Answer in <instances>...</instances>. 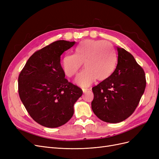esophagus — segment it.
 <instances>
[{"mask_svg":"<svg viewBox=\"0 0 159 159\" xmlns=\"http://www.w3.org/2000/svg\"><path fill=\"white\" fill-rule=\"evenodd\" d=\"M82 90H83V92H84V93H85L86 92H87L88 91H89V89H82Z\"/></svg>","mask_w":159,"mask_h":159,"instance_id":"1","label":"esophagus"}]
</instances>
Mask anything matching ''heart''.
<instances>
[{
  "label": "heart",
  "instance_id": "obj_1",
  "mask_svg": "<svg viewBox=\"0 0 159 159\" xmlns=\"http://www.w3.org/2000/svg\"><path fill=\"white\" fill-rule=\"evenodd\" d=\"M117 57L112 44L105 40H85L75 48V54H66L61 61V68L71 78L84 63L85 68L77 75L75 82L80 87H89L97 79L104 81L113 74Z\"/></svg>",
  "mask_w": 159,
  "mask_h": 159
}]
</instances>
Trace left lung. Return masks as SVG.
<instances>
[{
	"label": "left lung",
	"mask_w": 159,
	"mask_h": 159,
	"mask_svg": "<svg viewBox=\"0 0 159 159\" xmlns=\"http://www.w3.org/2000/svg\"><path fill=\"white\" fill-rule=\"evenodd\" d=\"M117 65L109 78L92 88L91 109L103 121L117 123L133 114L145 91V74L132 54L117 47Z\"/></svg>",
	"instance_id": "8db88e82"
}]
</instances>
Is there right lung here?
Returning a JSON list of instances; mask_svg holds the SVG:
<instances>
[{
    "label": "right lung",
    "mask_w": 159,
    "mask_h": 159,
    "mask_svg": "<svg viewBox=\"0 0 159 159\" xmlns=\"http://www.w3.org/2000/svg\"><path fill=\"white\" fill-rule=\"evenodd\" d=\"M75 42L57 40L36 52L18 76V93L28 113L42 126L63 125L74 115V105L83 93L65 78L60 56Z\"/></svg>",
    "instance_id": "1"
}]
</instances>
